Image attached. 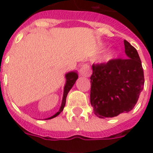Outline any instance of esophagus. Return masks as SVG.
Here are the masks:
<instances>
[{"instance_id":"esophagus-1","label":"esophagus","mask_w":153,"mask_h":153,"mask_svg":"<svg viewBox=\"0 0 153 153\" xmlns=\"http://www.w3.org/2000/svg\"><path fill=\"white\" fill-rule=\"evenodd\" d=\"M79 74L82 76L89 77L91 74V70L90 66L87 64H83L79 70Z\"/></svg>"}]
</instances>
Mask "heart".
I'll list each match as a JSON object with an SVG mask.
<instances>
[{
  "label": "heart",
  "mask_w": 153,
  "mask_h": 153,
  "mask_svg": "<svg viewBox=\"0 0 153 153\" xmlns=\"http://www.w3.org/2000/svg\"><path fill=\"white\" fill-rule=\"evenodd\" d=\"M111 55H112L111 51H108V52L105 54L104 56H103V59H109V58L111 57Z\"/></svg>",
  "instance_id": "1"
}]
</instances>
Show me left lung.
Returning a JSON list of instances; mask_svg holds the SVG:
<instances>
[{
  "label": "left lung",
  "mask_w": 153,
  "mask_h": 153,
  "mask_svg": "<svg viewBox=\"0 0 153 153\" xmlns=\"http://www.w3.org/2000/svg\"><path fill=\"white\" fill-rule=\"evenodd\" d=\"M124 44L127 58L92 65L91 104L100 118L132 110L144 88V71L137 51L126 39Z\"/></svg>",
  "instance_id": "obj_1"
}]
</instances>
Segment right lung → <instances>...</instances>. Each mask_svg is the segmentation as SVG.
I'll return each instance as SVG.
<instances>
[{
	"label": "right lung",
	"mask_w": 153,
	"mask_h": 153,
	"mask_svg": "<svg viewBox=\"0 0 153 153\" xmlns=\"http://www.w3.org/2000/svg\"><path fill=\"white\" fill-rule=\"evenodd\" d=\"M78 74L76 72H69L66 74V79H67V82H66V85L64 86V91H63V97H62V105H61V107H60L59 112H57L55 115H53L52 117H49L48 119H51L55 117L56 116H58L59 114L61 113V112L63 110V108L65 106V104H66V98H67V94L70 91V90L72 88V86H74V84L75 83L77 79H78Z\"/></svg>",
	"instance_id": "add662e5"
}]
</instances>
